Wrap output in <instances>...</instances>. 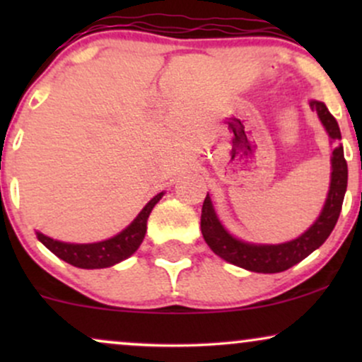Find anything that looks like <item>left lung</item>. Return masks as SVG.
I'll return each instance as SVG.
<instances>
[{
	"label": "left lung",
	"mask_w": 362,
	"mask_h": 362,
	"mask_svg": "<svg viewBox=\"0 0 362 362\" xmlns=\"http://www.w3.org/2000/svg\"><path fill=\"white\" fill-rule=\"evenodd\" d=\"M310 107L311 110L318 114V119L322 120L328 138H330V143H337V146L332 151L330 187H328V194L322 213H320L317 221L311 224L305 233H301L298 238L291 240V242L277 245L250 243L235 238L223 226L214 211L213 201H211L209 194H207L201 214L202 236H204L206 243L209 245L211 250L216 255L221 257L223 260L252 272L276 274L288 271L289 267L296 265L298 262L306 259L311 252L322 247L325 240L330 236L332 230L335 228L340 209H342L344 195H346L347 190V161L344 158L342 144L339 143L342 136H340L337 120L328 112L325 103L310 100Z\"/></svg>",
	"instance_id": "8db88e82"
}]
</instances>
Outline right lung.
Here are the masks:
<instances>
[{
  "label": "right lung",
  "mask_w": 362,
  "mask_h": 362,
  "mask_svg": "<svg viewBox=\"0 0 362 362\" xmlns=\"http://www.w3.org/2000/svg\"><path fill=\"white\" fill-rule=\"evenodd\" d=\"M165 192L156 194L146 206L141 209V213L136 216V219L124 228L120 233L112 236L109 240L95 243H66L54 240L51 236H45L40 231H37V238L39 242L45 245L54 255L59 257L61 260L68 262L80 269H105L112 265L119 264V262L126 260L132 253L139 248L143 243L144 235H146V223L149 213L156 202L163 197Z\"/></svg>",
  "instance_id": "right-lung-1"
}]
</instances>
